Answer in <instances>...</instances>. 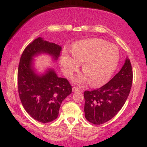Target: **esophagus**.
I'll return each mask as SVG.
<instances>
[{
    "label": "esophagus",
    "mask_w": 147,
    "mask_h": 147,
    "mask_svg": "<svg viewBox=\"0 0 147 147\" xmlns=\"http://www.w3.org/2000/svg\"><path fill=\"white\" fill-rule=\"evenodd\" d=\"M72 91H73L74 92H78L80 91V89L79 88H76V87H74L73 88H72Z\"/></svg>",
    "instance_id": "esophagus-1"
}]
</instances>
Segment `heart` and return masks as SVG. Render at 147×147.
<instances>
[{
  "instance_id": "b5f03b06",
  "label": "heart",
  "mask_w": 147,
  "mask_h": 147,
  "mask_svg": "<svg viewBox=\"0 0 147 147\" xmlns=\"http://www.w3.org/2000/svg\"><path fill=\"white\" fill-rule=\"evenodd\" d=\"M73 57L63 53L60 65L64 74L69 77L82 64L84 74L74 77L76 84L90 81L92 86H101L108 82L117 67L120 52L117 46L102 39H89L78 41L71 49Z\"/></svg>"
}]
</instances>
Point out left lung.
Returning <instances> with one entry per match:
<instances>
[{"mask_svg": "<svg viewBox=\"0 0 147 147\" xmlns=\"http://www.w3.org/2000/svg\"><path fill=\"white\" fill-rule=\"evenodd\" d=\"M132 66L127 57L120 71L98 89L84 92L86 120L102 124L112 119L124 106L132 87Z\"/></svg>", "mask_w": 147, "mask_h": 147, "instance_id": "8db88e82", "label": "left lung"}]
</instances>
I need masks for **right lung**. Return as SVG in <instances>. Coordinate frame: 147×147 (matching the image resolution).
<instances>
[{
  "label": "right lung",
  "mask_w": 147,
  "mask_h": 147,
  "mask_svg": "<svg viewBox=\"0 0 147 147\" xmlns=\"http://www.w3.org/2000/svg\"><path fill=\"white\" fill-rule=\"evenodd\" d=\"M61 47L38 37L27 46L22 53L18 69V91L21 103L28 114L40 122L55 120L62 102L72 92L65 78H59L53 69L36 73L33 57L48 54L57 60Z\"/></svg>",
  "instance_id": "right-lung-1"
}]
</instances>
